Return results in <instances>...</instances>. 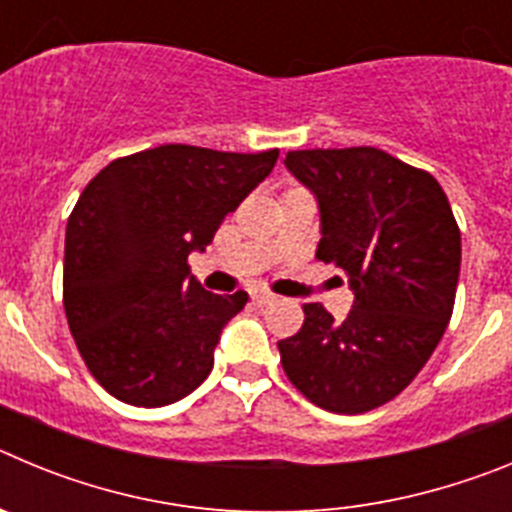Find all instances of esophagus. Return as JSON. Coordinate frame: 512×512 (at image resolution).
Instances as JSON below:
<instances>
[{"label": "esophagus", "mask_w": 512, "mask_h": 512, "mask_svg": "<svg viewBox=\"0 0 512 512\" xmlns=\"http://www.w3.org/2000/svg\"><path fill=\"white\" fill-rule=\"evenodd\" d=\"M251 300L256 302V305H269V302H274V295L266 292V289H256V292H251Z\"/></svg>", "instance_id": "34e87169"}]
</instances>
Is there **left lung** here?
I'll return each instance as SVG.
<instances>
[{"mask_svg":"<svg viewBox=\"0 0 512 512\" xmlns=\"http://www.w3.org/2000/svg\"><path fill=\"white\" fill-rule=\"evenodd\" d=\"M287 169L318 197L315 259L354 289L343 323L323 302L279 341L287 379L318 408L374 410L400 395L431 359L454 312L461 233L428 171L372 146L289 151Z\"/></svg>","mask_w":512,"mask_h":512,"instance_id":"1","label":"left lung"}]
</instances>
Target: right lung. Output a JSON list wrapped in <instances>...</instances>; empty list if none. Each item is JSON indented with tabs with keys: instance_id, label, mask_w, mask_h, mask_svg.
<instances>
[{
	"instance_id": "1",
	"label": "right lung",
	"mask_w": 512,
	"mask_h": 512,
	"mask_svg": "<svg viewBox=\"0 0 512 512\" xmlns=\"http://www.w3.org/2000/svg\"><path fill=\"white\" fill-rule=\"evenodd\" d=\"M277 158L279 148L169 143L115 158L81 192L66 225L63 307L81 359L112 397L161 408L205 382L248 295H212L187 259Z\"/></svg>"
}]
</instances>
